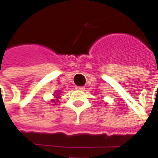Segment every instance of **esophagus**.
I'll return each instance as SVG.
<instances>
[{"label": "esophagus", "instance_id": "obj_1", "mask_svg": "<svg viewBox=\"0 0 158 158\" xmlns=\"http://www.w3.org/2000/svg\"><path fill=\"white\" fill-rule=\"evenodd\" d=\"M75 89H77V90H84L85 88L84 86H76Z\"/></svg>", "mask_w": 158, "mask_h": 158}]
</instances>
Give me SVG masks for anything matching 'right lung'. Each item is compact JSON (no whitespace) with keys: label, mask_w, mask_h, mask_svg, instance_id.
Segmentation results:
<instances>
[{"label":"right lung","mask_w":158,"mask_h":158,"mask_svg":"<svg viewBox=\"0 0 158 158\" xmlns=\"http://www.w3.org/2000/svg\"><path fill=\"white\" fill-rule=\"evenodd\" d=\"M56 95H55V96H55V99L51 100L53 106L55 105L56 103L59 102V98H60V91H56Z\"/></svg>","instance_id":"1"}]
</instances>
